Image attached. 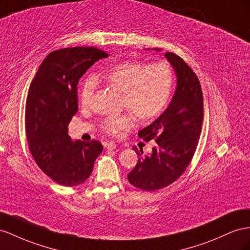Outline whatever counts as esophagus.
Returning a JSON list of instances; mask_svg holds the SVG:
<instances>
[{
    "label": "esophagus",
    "mask_w": 250,
    "mask_h": 250,
    "mask_svg": "<svg viewBox=\"0 0 250 250\" xmlns=\"http://www.w3.org/2000/svg\"><path fill=\"white\" fill-rule=\"evenodd\" d=\"M103 145H104V147H105V148H107V149H111V150L116 149V147H117V144L114 143V142H112V141H107V142H104Z\"/></svg>",
    "instance_id": "34e87169"
}]
</instances>
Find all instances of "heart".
Returning a JSON list of instances; mask_svg holds the SVG:
<instances>
[{"instance_id": "obj_1", "label": "heart", "mask_w": 250, "mask_h": 250, "mask_svg": "<svg viewBox=\"0 0 250 250\" xmlns=\"http://www.w3.org/2000/svg\"><path fill=\"white\" fill-rule=\"evenodd\" d=\"M102 79L113 88L122 92V105L140 120L157 117L169 100L172 87V70L166 62L146 65L142 62H123L106 70ZM94 90L93 80H87L80 88V103L87 107ZM134 123L131 114L106 118L101 128L116 134L129 129Z\"/></svg>"}]
</instances>
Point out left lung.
<instances>
[{"label":"left lung","mask_w":250,"mask_h":250,"mask_svg":"<svg viewBox=\"0 0 250 250\" xmlns=\"http://www.w3.org/2000/svg\"><path fill=\"white\" fill-rule=\"evenodd\" d=\"M165 58L177 76V87L165 111L139 132L144 141L156 140L157 146L145 157L133 146L140 158L127 175L131 185L146 191L162 189L183 174L197 149L203 123V93L198 77L179 56L166 52Z\"/></svg>","instance_id":"1"}]
</instances>
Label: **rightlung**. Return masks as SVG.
<instances>
[{"mask_svg": "<svg viewBox=\"0 0 250 250\" xmlns=\"http://www.w3.org/2000/svg\"><path fill=\"white\" fill-rule=\"evenodd\" d=\"M107 57L96 47L52 51L30 84L25 112L29 150L42 171L60 185L82 184L103 150L96 140L73 142L68 124L78 111L79 80L97 61Z\"/></svg>", "mask_w": 250, "mask_h": 250, "instance_id": "obj_1", "label": "right lung"}]
</instances>
